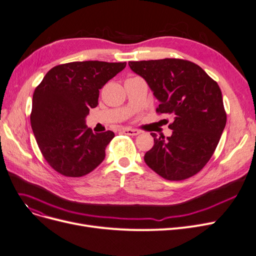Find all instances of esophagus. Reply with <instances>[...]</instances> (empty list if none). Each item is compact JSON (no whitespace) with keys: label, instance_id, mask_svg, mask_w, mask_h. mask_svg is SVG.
Instances as JSON below:
<instances>
[{"label":"esophagus","instance_id":"obj_1","mask_svg":"<svg viewBox=\"0 0 256 256\" xmlns=\"http://www.w3.org/2000/svg\"><path fill=\"white\" fill-rule=\"evenodd\" d=\"M122 132H124V134L130 135V136H137V135L140 134V130H132V128H124V130H122Z\"/></svg>","mask_w":256,"mask_h":256}]
</instances>
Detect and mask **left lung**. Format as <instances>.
I'll use <instances>...</instances> for the list:
<instances>
[{
  "label": "left lung",
  "instance_id": "8db88e82",
  "mask_svg": "<svg viewBox=\"0 0 256 256\" xmlns=\"http://www.w3.org/2000/svg\"><path fill=\"white\" fill-rule=\"evenodd\" d=\"M160 102L157 113L174 117L170 137H154L144 161L166 180L181 181L201 170L214 154L226 126L216 82L190 60L164 58L128 62Z\"/></svg>",
  "mask_w": 256,
  "mask_h": 256
}]
</instances>
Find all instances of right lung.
Masks as SVG:
<instances>
[{"instance_id": "add662e5", "label": "right lung", "mask_w": 256, "mask_h": 256, "mask_svg": "<svg viewBox=\"0 0 256 256\" xmlns=\"http://www.w3.org/2000/svg\"><path fill=\"white\" fill-rule=\"evenodd\" d=\"M126 62H73L55 66L36 88L30 115L38 146L51 168L66 176H82L106 157L112 130L94 132L86 126L99 90Z\"/></svg>"}]
</instances>
